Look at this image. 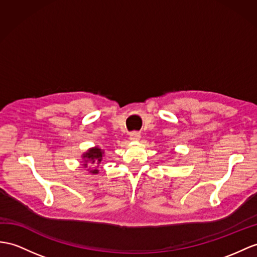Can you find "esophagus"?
Wrapping results in <instances>:
<instances>
[{
  "mask_svg": "<svg viewBox=\"0 0 257 257\" xmlns=\"http://www.w3.org/2000/svg\"><path fill=\"white\" fill-rule=\"evenodd\" d=\"M130 140L132 142H139L141 140V134L137 132H133L130 134Z\"/></svg>",
  "mask_w": 257,
  "mask_h": 257,
  "instance_id": "1",
  "label": "esophagus"
}]
</instances>
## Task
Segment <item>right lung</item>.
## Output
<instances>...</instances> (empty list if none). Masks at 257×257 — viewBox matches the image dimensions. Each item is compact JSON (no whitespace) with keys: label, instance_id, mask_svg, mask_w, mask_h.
<instances>
[{"label":"right lung","instance_id":"right-lung-1","mask_svg":"<svg viewBox=\"0 0 257 257\" xmlns=\"http://www.w3.org/2000/svg\"><path fill=\"white\" fill-rule=\"evenodd\" d=\"M104 156V150H102L101 148H99L98 146L95 147H91L88 150H86V152L81 155V159H83V166L85 168L87 167H90L92 165H99L100 162L102 161V158ZM89 172L91 174H98L99 170L96 168H89L88 169Z\"/></svg>","mask_w":257,"mask_h":257}]
</instances>
